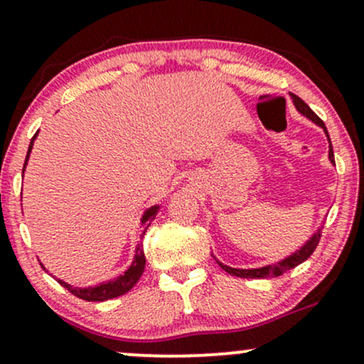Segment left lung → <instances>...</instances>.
Here are the masks:
<instances>
[{
    "label": "left lung",
    "mask_w": 364,
    "mask_h": 364,
    "mask_svg": "<svg viewBox=\"0 0 364 364\" xmlns=\"http://www.w3.org/2000/svg\"><path fill=\"white\" fill-rule=\"evenodd\" d=\"M291 97H292V102H294L296 109H298L299 112H301V114L306 116V118H310L311 121H315V123L318 124V127L323 128V129H325V133H327V128H325L323 121H321V119L318 118V116H316L315 112H313V111L310 109V106H308V104L304 102L303 99H299L298 95H294V94H291ZM327 136H328V133H327ZM328 141H330V139H328ZM328 159H330V162H332V164H336V159H333L332 144H330ZM320 237H321V229H318V232H315V235H313V236L310 237V240H308L306 243H304V245L301 246V248L298 250V252L292 253L291 257L284 258V260L277 262V263H274V265L260 267V269H232V267L224 265V263H220V262H217V263H219L220 269L225 270V272H228V274L236 275V277H241V279H265V277H279V275H282L284 272H287V270H291V269H294V267H298L299 263H303L304 260H308V258L311 257V253L315 252L316 246H318Z\"/></svg>",
    "instance_id": "obj_1"
}]
</instances>
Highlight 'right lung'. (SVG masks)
<instances>
[{
  "mask_svg": "<svg viewBox=\"0 0 364 364\" xmlns=\"http://www.w3.org/2000/svg\"><path fill=\"white\" fill-rule=\"evenodd\" d=\"M36 136H37V133L34 135V139H36ZM34 139L31 140V145H28V152H27V157H25L23 171H25V166H27L28 156H31L32 145H34ZM23 171H22V173H23ZM157 210H159L157 205L150 207L149 210H145L144 217H141V224H144V228H145L144 235H145V231H147L150 223L154 220V217H156ZM144 269H145L144 248H141V246H136L135 258H133L129 269L123 275H118L116 279H111V281L99 284V286H95V287H72L70 284H66L63 281H58V282H60L63 287H66V289L72 292V294L77 296V298L85 299V301H107V299L118 298V296L124 294V292H128L129 289H132V287L135 286L136 282H139L141 274H144Z\"/></svg>",
  "mask_w": 364,
  "mask_h": 364,
  "instance_id": "add662e5",
  "label": "right lung"
}]
</instances>
